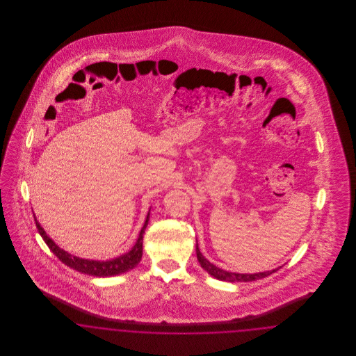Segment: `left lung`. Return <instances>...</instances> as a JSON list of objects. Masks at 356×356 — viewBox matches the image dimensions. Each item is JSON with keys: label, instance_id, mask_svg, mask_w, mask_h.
I'll use <instances>...</instances> for the list:
<instances>
[{"label": "left lung", "instance_id": "obj_1", "mask_svg": "<svg viewBox=\"0 0 356 356\" xmlns=\"http://www.w3.org/2000/svg\"><path fill=\"white\" fill-rule=\"evenodd\" d=\"M196 254H197V260L205 271L208 272L211 276L219 279V280H225V282H254V280H259L263 277H267L268 275H271L276 270L272 271L259 272V273H236V272H228L218 268L216 266H213L212 263H209L205 257H204L197 244H196Z\"/></svg>", "mask_w": 356, "mask_h": 356}]
</instances>
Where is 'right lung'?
I'll return each mask as SVG.
<instances>
[{
  "label": "right lung",
  "mask_w": 356,
  "mask_h": 356,
  "mask_svg": "<svg viewBox=\"0 0 356 356\" xmlns=\"http://www.w3.org/2000/svg\"><path fill=\"white\" fill-rule=\"evenodd\" d=\"M34 221H35L38 234L44 238V241L47 243L49 250L65 266H68V267L76 270V271L85 273V275L97 276V277H105V276H115V275H120V273H124V272L129 271V270H134L136 266L138 264V261L141 260V256H143V237H144L145 228H147L148 221H149V213H148L147 220H145L141 231H140V235H138V238H137L134 248L128 254H121L119 257H116L113 260H108V261L85 260V259H80V257H76L73 254L65 252L58 245H56L51 238L48 237V235L45 234V231L42 229V227L38 224V221L35 220V219H34Z\"/></svg>",
  "instance_id": "1"
}]
</instances>
